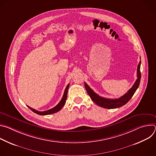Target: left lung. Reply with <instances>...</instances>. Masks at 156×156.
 <instances>
[{
  "label": "left lung",
  "instance_id": "left-lung-1",
  "mask_svg": "<svg viewBox=\"0 0 156 156\" xmlns=\"http://www.w3.org/2000/svg\"><path fill=\"white\" fill-rule=\"evenodd\" d=\"M140 66L141 61L140 62L138 69H137V80H136L135 84H133L131 88H130L128 91L123 96L115 99H107L99 96L98 94L95 93L91 89L90 87L86 83H84V86L88 95L90 96L93 101L98 105L100 107L105 108H116L118 107H122L126 104L132 98L133 94L136 92L138 87H139L140 80H141V72H140Z\"/></svg>",
  "mask_w": 156,
  "mask_h": 156
}]
</instances>
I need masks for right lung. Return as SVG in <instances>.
Masks as SVG:
<instances>
[{
	"mask_svg": "<svg viewBox=\"0 0 156 156\" xmlns=\"http://www.w3.org/2000/svg\"><path fill=\"white\" fill-rule=\"evenodd\" d=\"M69 85L70 84H69L67 86H66L65 90V91H64V93H63V96L61 99V101L59 102V103L55 106L54 107V108H51V109H49V110H46V111H42V112H39V111L38 110H36L29 106L28 108H30L33 112L38 114V115H50V114H54V113H56L57 112H58L59 110H61V108L63 107V105H65V103L66 102V98H67V93H68V90H69Z\"/></svg>",
	"mask_w": 156,
	"mask_h": 156,
	"instance_id": "obj_1",
	"label": "right lung"
}]
</instances>
